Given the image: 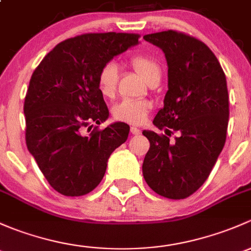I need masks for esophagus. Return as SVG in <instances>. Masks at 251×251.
<instances>
[{
  "label": "esophagus",
  "instance_id": "obj_1",
  "mask_svg": "<svg viewBox=\"0 0 251 251\" xmlns=\"http://www.w3.org/2000/svg\"><path fill=\"white\" fill-rule=\"evenodd\" d=\"M130 133L133 134V135H139V134L141 133V130H140V129L135 128V126H131V128H130Z\"/></svg>",
  "mask_w": 251,
  "mask_h": 251
}]
</instances>
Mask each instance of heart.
I'll list each match as a JSON object with an SVG mask.
<instances>
[{"instance_id":"b5f03b06","label":"heart","mask_w":251,"mask_h":251,"mask_svg":"<svg viewBox=\"0 0 251 251\" xmlns=\"http://www.w3.org/2000/svg\"><path fill=\"white\" fill-rule=\"evenodd\" d=\"M130 65L150 83L152 79L161 78V66L158 61L147 54H136L130 58ZM118 65L115 61H107L100 68L97 75V86L100 94L112 99L117 92ZM152 110V102L146 99H123L112 107V116L116 121L129 125L140 126Z\"/></svg>"}]
</instances>
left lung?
<instances>
[{
	"label": "left lung",
	"mask_w": 251,
	"mask_h": 251,
	"mask_svg": "<svg viewBox=\"0 0 251 251\" xmlns=\"http://www.w3.org/2000/svg\"><path fill=\"white\" fill-rule=\"evenodd\" d=\"M144 38L164 51L168 92L153 120L164 134L143 131L150 141L143 174L157 195L185 200L205 182L224 149L229 116L226 77L215 54L193 36L168 30ZM174 131L179 136L172 142Z\"/></svg>",
	"instance_id": "1"
}]
</instances>
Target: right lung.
Returning a JSON list of instances; mask_svg holds the SVG:
<instances>
[{
  "label": "right lung",
  "instance_id": "add662e5",
  "mask_svg": "<svg viewBox=\"0 0 251 251\" xmlns=\"http://www.w3.org/2000/svg\"><path fill=\"white\" fill-rule=\"evenodd\" d=\"M139 38L123 32L75 36L58 43L33 71L24 102L25 140L56 192L69 197L92 192L104 177L110 154L128 138L126 123L98 126L108 108L97 75Z\"/></svg>",
  "mask_w": 251,
  "mask_h": 251
}]
</instances>
